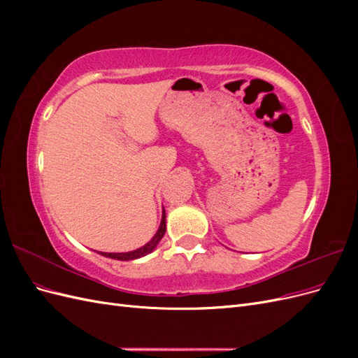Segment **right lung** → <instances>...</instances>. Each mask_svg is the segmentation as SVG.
<instances>
[{"label":"right lung","instance_id":"1","mask_svg":"<svg viewBox=\"0 0 358 358\" xmlns=\"http://www.w3.org/2000/svg\"><path fill=\"white\" fill-rule=\"evenodd\" d=\"M166 233V210H162V218H161V224L159 229L155 233V236L150 239L145 246L136 249V251H129V252H100L103 257L107 258H113V259H121V262H129V259H136L140 257H145L148 254H150L157 248V245L159 243V241L162 239V236Z\"/></svg>","mask_w":358,"mask_h":358}]
</instances>
